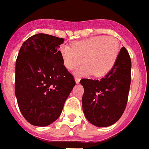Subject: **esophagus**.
<instances>
[{
  "instance_id": "1",
  "label": "esophagus",
  "mask_w": 149,
  "mask_h": 149,
  "mask_svg": "<svg viewBox=\"0 0 149 149\" xmlns=\"http://www.w3.org/2000/svg\"><path fill=\"white\" fill-rule=\"evenodd\" d=\"M75 81H76V83H79V81H80V79L79 78V77H75Z\"/></svg>"
}]
</instances>
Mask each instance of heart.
<instances>
[{
	"mask_svg": "<svg viewBox=\"0 0 149 149\" xmlns=\"http://www.w3.org/2000/svg\"><path fill=\"white\" fill-rule=\"evenodd\" d=\"M118 40L112 37L95 36L75 41L72 47L63 45L60 54L64 66L74 70L83 62L85 64L77 71V74L93 73L96 77L106 75L113 68L119 54Z\"/></svg>",
	"mask_w": 149,
	"mask_h": 149,
	"instance_id": "1",
	"label": "heart"
}]
</instances>
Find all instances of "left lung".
Returning a JSON list of instances; mask_svg holds the SVG:
<instances>
[{"mask_svg":"<svg viewBox=\"0 0 149 149\" xmlns=\"http://www.w3.org/2000/svg\"><path fill=\"white\" fill-rule=\"evenodd\" d=\"M132 62L125 47L121 48L117 61L101 79H83V113L97 127L110 126L123 116L131 84Z\"/></svg>","mask_w":149,"mask_h":149,"instance_id":"obj_1","label":"left lung"}]
</instances>
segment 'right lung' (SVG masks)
Wrapping results in <instances>:
<instances>
[{
	"mask_svg": "<svg viewBox=\"0 0 149 149\" xmlns=\"http://www.w3.org/2000/svg\"><path fill=\"white\" fill-rule=\"evenodd\" d=\"M63 38L45 33L29 37L16 60L15 95L23 116L35 126H47L60 117L76 85L63 65Z\"/></svg>",
	"mask_w": 149,
	"mask_h": 149,
	"instance_id": "right-lung-1",
	"label": "right lung"
}]
</instances>
